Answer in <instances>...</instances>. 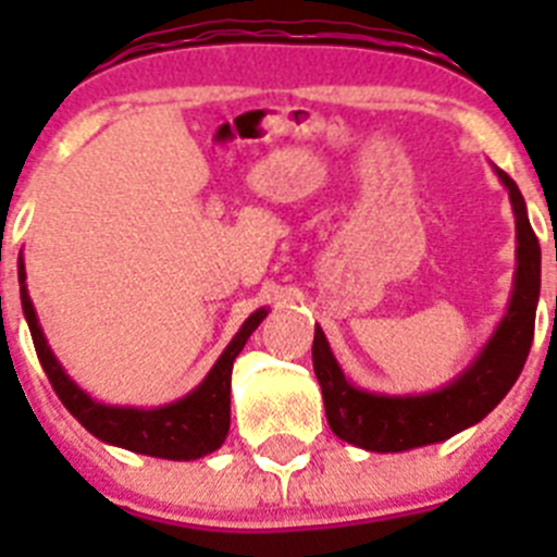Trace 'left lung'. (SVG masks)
<instances>
[{
	"mask_svg": "<svg viewBox=\"0 0 557 557\" xmlns=\"http://www.w3.org/2000/svg\"><path fill=\"white\" fill-rule=\"evenodd\" d=\"M510 195L516 218V273L508 312L488 343L451 382L418 396H387L351 385L334 359L321 326H314L312 366L321 382L329 426L346 444L368 451H407L441 444L480 424L516 385L533 346L535 307L541 293V248L530 228L528 206L508 172L496 170Z\"/></svg>",
	"mask_w": 557,
	"mask_h": 557,
	"instance_id": "1",
	"label": "left lung"
}]
</instances>
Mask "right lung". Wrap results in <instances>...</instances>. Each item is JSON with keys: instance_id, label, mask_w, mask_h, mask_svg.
I'll return each instance as SVG.
<instances>
[{"instance_id": "right-lung-1", "label": "right lung", "mask_w": 557, "mask_h": 557, "mask_svg": "<svg viewBox=\"0 0 557 557\" xmlns=\"http://www.w3.org/2000/svg\"><path fill=\"white\" fill-rule=\"evenodd\" d=\"M24 259H18V284H22V309L27 321L33 346H36L41 368L52 382V391L63 401L72 416L86 426L102 444L120 446V449L136 451V455L164 457V460H198L211 455L225 444L231 426V368L239 351L245 348L256 326L268 318V309H256L248 321L239 326L218 362L211 366L206 379L184 398L164 407H116L102 405L88 396L75 379L63 371L58 357L49 348L38 314L29 301L27 284H24Z\"/></svg>"}]
</instances>
